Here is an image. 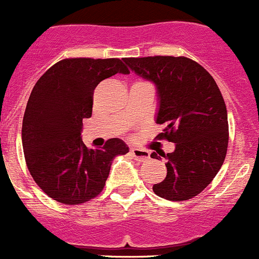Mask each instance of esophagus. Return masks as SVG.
Instances as JSON below:
<instances>
[{
  "instance_id": "34e87169",
  "label": "esophagus",
  "mask_w": 259,
  "mask_h": 259,
  "mask_svg": "<svg viewBox=\"0 0 259 259\" xmlns=\"http://www.w3.org/2000/svg\"><path fill=\"white\" fill-rule=\"evenodd\" d=\"M131 155L135 158L136 161H140V162H145V161L150 160V152L146 150H140V148H132L131 150Z\"/></svg>"
}]
</instances>
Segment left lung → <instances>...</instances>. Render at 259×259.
I'll return each mask as SVG.
<instances>
[{"mask_svg":"<svg viewBox=\"0 0 259 259\" xmlns=\"http://www.w3.org/2000/svg\"><path fill=\"white\" fill-rule=\"evenodd\" d=\"M138 76L155 84L156 123L165 124L161 137L175 143L174 152L158 153L167 162V175L153 193L167 200L196 196L211 183L228 148V114L213 76L184 56L126 58ZM152 158H160L157 153Z\"/></svg>","mask_w":259,"mask_h":259,"instance_id":"1","label":"left lung"}]
</instances>
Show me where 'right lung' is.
Returning <instances> with one entry per match:
<instances>
[{
	"instance_id": "obj_1",
	"label": "right lung",
	"mask_w": 259,
	"mask_h": 259,
	"mask_svg": "<svg viewBox=\"0 0 259 259\" xmlns=\"http://www.w3.org/2000/svg\"><path fill=\"white\" fill-rule=\"evenodd\" d=\"M117 73L130 74L119 59H64L40 76L30 94L22 122L25 160L35 183L59 203L76 205L98 195L113 158L130 151L119 138L101 148H88L81 140L93 91Z\"/></svg>"
}]
</instances>
